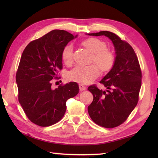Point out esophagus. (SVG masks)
Returning <instances> with one entry per match:
<instances>
[{
	"label": "esophagus",
	"instance_id": "1",
	"mask_svg": "<svg viewBox=\"0 0 158 158\" xmlns=\"http://www.w3.org/2000/svg\"><path fill=\"white\" fill-rule=\"evenodd\" d=\"M79 90H80V91H83V90H85L86 89V87L83 85V84H79Z\"/></svg>",
	"mask_w": 158,
	"mask_h": 158
}]
</instances>
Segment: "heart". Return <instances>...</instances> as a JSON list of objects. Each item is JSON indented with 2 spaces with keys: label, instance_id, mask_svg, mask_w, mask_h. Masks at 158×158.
<instances>
[{
  "label": "heart",
  "instance_id": "obj_1",
  "mask_svg": "<svg viewBox=\"0 0 158 158\" xmlns=\"http://www.w3.org/2000/svg\"><path fill=\"white\" fill-rule=\"evenodd\" d=\"M81 45L92 53V62H95L99 67L94 64L87 66H77L67 74V79L81 84H88L98 78L100 74V68L105 73L109 72L113 69L115 57L112 52L106 49L105 43L98 39H87L82 41ZM73 46L66 45L61 53L63 62L66 65H70L73 62Z\"/></svg>",
  "mask_w": 158,
  "mask_h": 158
}]
</instances>
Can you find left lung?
Listing matches in <instances>:
<instances>
[{
    "label": "left lung",
    "mask_w": 158,
    "mask_h": 158,
    "mask_svg": "<svg viewBox=\"0 0 158 158\" xmlns=\"http://www.w3.org/2000/svg\"><path fill=\"white\" fill-rule=\"evenodd\" d=\"M86 35L105 36L112 41L115 49V64L100 81L107 89L102 91L94 85L89 86L88 90L94 99L88 107L94 122L113 128L125 122L138 102L142 78L139 60L130 45L111 32Z\"/></svg>",
    "instance_id": "1"
}]
</instances>
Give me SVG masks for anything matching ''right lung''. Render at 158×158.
<instances>
[{
  "instance_id": "add662e5",
  "label": "right lung",
  "mask_w": 158,
  "mask_h": 158,
  "mask_svg": "<svg viewBox=\"0 0 158 158\" xmlns=\"http://www.w3.org/2000/svg\"><path fill=\"white\" fill-rule=\"evenodd\" d=\"M77 36L53 30L23 50L16 73L18 99L26 116L36 125L46 127L58 122L64 115L67 100L79 92L76 82L52 88V80L62 69V49Z\"/></svg>"
}]
</instances>
